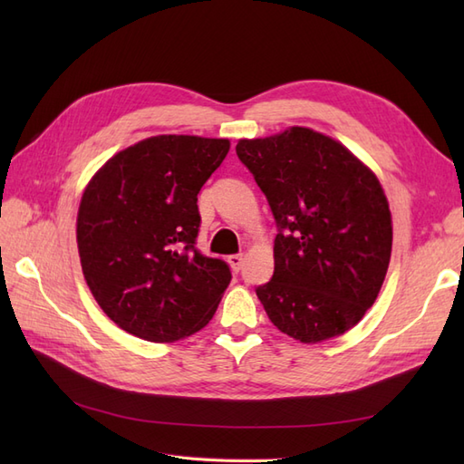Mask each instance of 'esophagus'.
I'll return each mask as SVG.
<instances>
[{
  "instance_id": "obj_1",
  "label": "esophagus",
  "mask_w": 464,
  "mask_h": 464,
  "mask_svg": "<svg viewBox=\"0 0 464 464\" xmlns=\"http://www.w3.org/2000/svg\"><path fill=\"white\" fill-rule=\"evenodd\" d=\"M228 263H230V266H232V271H234V273H240L242 265H244V256H242V254H234V256H230V257H228Z\"/></svg>"
}]
</instances>
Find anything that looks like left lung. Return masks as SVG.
<instances>
[{"label":"left lung","mask_w":464,"mask_h":464,"mask_svg":"<svg viewBox=\"0 0 464 464\" xmlns=\"http://www.w3.org/2000/svg\"><path fill=\"white\" fill-rule=\"evenodd\" d=\"M236 154L278 228L275 273L256 288L273 325L300 343L353 329L373 305L391 259V213L375 174L307 128L240 139Z\"/></svg>","instance_id":"1"}]
</instances>
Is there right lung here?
<instances>
[{
    "label": "right lung",
    "mask_w": 464,
    "mask_h": 464,
    "mask_svg": "<svg viewBox=\"0 0 464 464\" xmlns=\"http://www.w3.org/2000/svg\"><path fill=\"white\" fill-rule=\"evenodd\" d=\"M228 150V139L150 137L114 154L82 193V275L102 312L139 339L198 333L230 285L228 263L195 247L198 193Z\"/></svg>",
    "instance_id": "1"
}]
</instances>
